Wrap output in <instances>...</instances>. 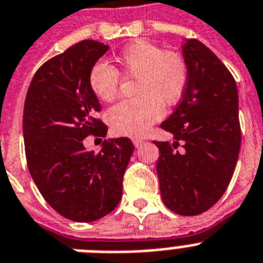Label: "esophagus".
Listing matches in <instances>:
<instances>
[{"label":"esophagus","instance_id":"1","mask_svg":"<svg viewBox=\"0 0 263 263\" xmlns=\"http://www.w3.org/2000/svg\"><path fill=\"white\" fill-rule=\"evenodd\" d=\"M132 142H134L135 147H140V145L144 143V139H143V138H134V139H132Z\"/></svg>","mask_w":263,"mask_h":263}]
</instances>
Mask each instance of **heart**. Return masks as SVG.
<instances>
[{
    "label": "heart",
    "mask_w": 263,
    "mask_h": 263,
    "mask_svg": "<svg viewBox=\"0 0 263 263\" xmlns=\"http://www.w3.org/2000/svg\"><path fill=\"white\" fill-rule=\"evenodd\" d=\"M119 69L105 63L90 68L88 84L101 101L118 98L121 73L135 79L136 98L121 101L108 112L112 131L118 135L139 136L162 118L163 107L178 104L187 89L189 67L184 57L175 50L138 40L127 45L116 57Z\"/></svg>",
    "instance_id": "b5f03b06"
}]
</instances>
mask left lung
Returning a JSON list of instances; mask_svg holds the SVG:
<instances>
[{"label":"left lung","instance_id":"1","mask_svg":"<svg viewBox=\"0 0 263 263\" xmlns=\"http://www.w3.org/2000/svg\"><path fill=\"white\" fill-rule=\"evenodd\" d=\"M189 84L175 111L160 127L171 142H154L160 195L170 210L198 215L223 195L240 148L238 89L230 70L195 39L183 45Z\"/></svg>","mask_w":263,"mask_h":263}]
</instances>
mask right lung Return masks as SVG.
I'll return each instance as SVG.
<instances>
[{
  "instance_id": "1",
  "label": "right lung",
  "mask_w": 263,
  "mask_h": 263,
  "mask_svg": "<svg viewBox=\"0 0 263 263\" xmlns=\"http://www.w3.org/2000/svg\"><path fill=\"white\" fill-rule=\"evenodd\" d=\"M108 45L84 40L44 63L26 93L24 142L28 168L44 199L74 222H93L118 206L123 176L135 149L128 138L104 140L100 152L84 139L107 136L88 84L90 68Z\"/></svg>"
}]
</instances>
